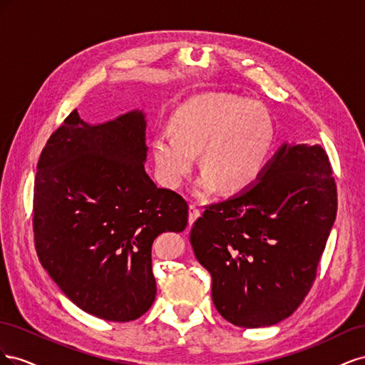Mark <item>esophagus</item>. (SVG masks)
Masks as SVG:
<instances>
[{
    "label": "esophagus",
    "instance_id": "esophagus-1",
    "mask_svg": "<svg viewBox=\"0 0 365 365\" xmlns=\"http://www.w3.org/2000/svg\"><path fill=\"white\" fill-rule=\"evenodd\" d=\"M200 216H201L200 208H197L195 204H190V208H189V224L192 225Z\"/></svg>",
    "mask_w": 365,
    "mask_h": 365
}]
</instances>
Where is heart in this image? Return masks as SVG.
<instances>
[{"label": "heart", "instance_id": "heart-1", "mask_svg": "<svg viewBox=\"0 0 365 365\" xmlns=\"http://www.w3.org/2000/svg\"><path fill=\"white\" fill-rule=\"evenodd\" d=\"M275 145L269 113L248 98L208 94L192 98L172 118V132L161 130L152 140V155L160 182L180 189L201 153V178L196 195L207 197L222 185L242 192L267 170Z\"/></svg>", "mask_w": 365, "mask_h": 365}]
</instances>
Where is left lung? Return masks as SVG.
Returning <instances> with one entry per match:
<instances>
[{
  "label": "left lung",
  "instance_id": "obj_1",
  "mask_svg": "<svg viewBox=\"0 0 365 365\" xmlns=\"http://www.w3.org/2000/svg\"><path fill=\"white\" fill-rule=\"evenodd\" d=\"M332 173L319 145H283L256 184L196 219L190 244L227 322L267 327L302 304L336 217Z\"/></svg>",
  "mask_w": 365,
  "mask_h": 365
}]
</instances>
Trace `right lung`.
<instances>
[{
    "label": "right lung",
    "instance_id": "right-lung-1",
    "mask_svg": "<svg viewBox=\"0 0 365 365\" xmlns=\"http://www.w3.org/2000/svg\"><path fill=\"white\" fill-rule=\"evenodd\" d=\"M146 121L130 111L103 125L74 111L38 161L33 233L39 262L82 311L132 322L152 306L157 236L184 231L189 205L145 170Z\"/></svg>",
    "mask_w": 365,
    "mask_h": 365
}]
</instances>
